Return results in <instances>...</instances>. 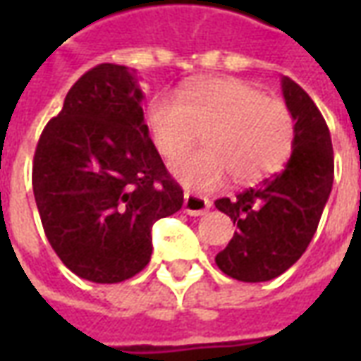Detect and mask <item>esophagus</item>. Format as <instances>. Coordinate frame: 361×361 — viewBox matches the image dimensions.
Wrapping results in <instances>:
<instances>
[{
    "label": "esophagus",
    "mask_w": 361,
    "mask_h": 361,
    "mask_svg": "<svg viewBox=\"0 0 361 361\" xmlns=\"http://www.w3.org/2000/svg\"><path fill=\"white\" fill-rule=\"evenodd\" d=\"M211 209V201L207 197L185 193L183 195V212H188L189 216H201Z\"/></svg>",
    "instance_id": "obj_1"
}]
</instances>
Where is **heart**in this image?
I'll return each instance as SVG.
<instances>
[{"mask_svg": "<svg viewBox=\"0 0 361 361\" xmlns=\"http://www.w3.org/2000/svg\"><path fill=\"white\" fill-rule=\"evenodd\" d=\"M150 141L173 160L207 129V149L180 158L172 173L191 189L209 191L232 178L255 183L279 172L294 149V118L282 100L234 77L188 82L178 96L157 94L147 106Z\"/></svg>", "mask_w": 361, "mask_h": 361, "instance_id": "heart-1", "label": "heart"}]
</instances>
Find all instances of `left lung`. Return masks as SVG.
I'll list each match as a JSON object with an SVG mask.
<instances>
[{
    "label": "left lung",
    "instance_id": "8db88e82",
    "mask_svg": "<svg viewBox=\"0 0 361 361\" xmlns=\"http://www.w3.org/2000/svg\"><path fill=\"white\" fill-rule=\"evenodd\" d=\"M282 94L295 121L294 149L284 170L234 199L214 203L238 224L214 261L224 274L242 282L276 279L302 257L333 189V142L325 119L290 77H282Z\"/></svg>",
    "mask_w": 361,
    "mask_h": 361
}]
</instances>
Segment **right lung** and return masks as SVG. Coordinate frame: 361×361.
<instances>
[{
  "label": "right lung",
  "mask_w": 361,
  "mask_h": 361,
  "mask_svg": "<svg viewBox=\"0 0 361 361\" xmlns=\"http://www.w3.org/2000/svg\"><path fill=\"white\" fill-rule=\"evenodd\" d=\"M141 102L135 69L100 63L71 87L36 145L32 189L46 238L69 271L98 284L149 265L152 224L183 204Z\"/></svg>",
  "instance_id": "right-lung-1"
}]
</instances>
